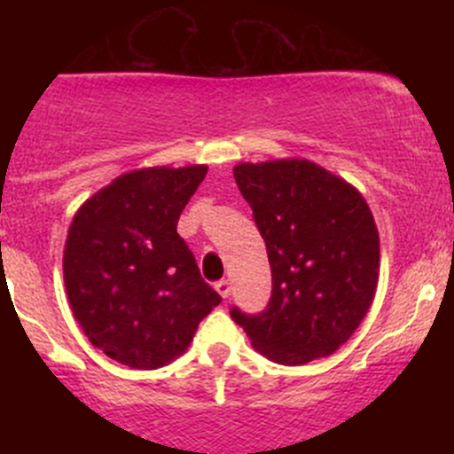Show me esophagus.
<instances>
[{
  "instance_id": "1",
  "label": "esophagus",
  "mask_w": 454,
  "mask_h": 454,
  "mask_svg": "<svg viewBox=\"0 0 454 454\" xmlns=\"http://www.w3.org/2000/svg\"><path fill=\"white\" fill-rule=\"evenodd\" d=\"M215 290L222 294V299H228L231 296V283H228V278H222V281L215 283Z\"/></svg>"
}]
</instances>
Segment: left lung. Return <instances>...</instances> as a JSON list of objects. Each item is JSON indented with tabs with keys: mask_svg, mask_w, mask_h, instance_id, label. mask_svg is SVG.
<instances>
[{
	"mask_svg": "<svg viewBox=\"0 0 454 454\" xmlns=\"http://www.w3.org/2000/svg\"><path fill=\"white\" fill-rule=\"evenodd\" d=\"M232 173L272 270L263 312L231 308L232 320L274 363L333 354L363 323L378 286L380 237L367 201L308 160L237 164Z\"/></svg>",
	"mask_w": 454,
	"mask_h": 454,
	"instance_id": "8db88e82",
	"label": "left lung"
}]
</instances>
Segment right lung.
<instances>
[{"mask_svg":"<svg viewBox=\"0 0 454 454\" xmlns=\"http://www.w3.org/2000/svg\"><path fill=\"white\" fill-rule=\"evenodd\" d=\"M206 171L198 164L125 173L72 219L63 254L67 299L91 345L118 363H171L222 303L177 235Z\"/></svg>","mask_w":454,"mask_h":454,"instance_id":"1","label":"right lung"}]
</instances>
